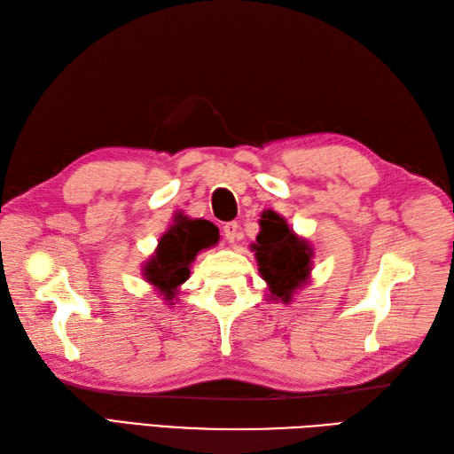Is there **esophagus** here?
<instances>
[{
    "mask_svg": "<svg viewBox=\"0 0 454 454\" xmlns=\"http://www.w3.org/2000/svg\"><path fill=\"white\" fill-rule=\"evenodd\" d=\"M223 231H224V238L228 243H234L239 239V224L238 223H226Z\"/></svg>",
    "mask_w": 454,
    "mask_h": 454,
    "instance_id": "34e87169",
    "label": "esophagus"
}]
</instances>
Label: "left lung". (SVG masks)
<instances>
[{
	"label": "left lung",
	"instance_id": "obj_1",
	"mask_svg": "<svg viewBox=\"0 0 454 454\" xmlns=\"http://www.w3.org/2000/svg\"><path fill=\"white\" fill-rule=\"evenodd\" d=\"M257 243L251 249L259 262V272L269 286L270 297L289 303L294 292L307 284L312 266L310 243L295 236L280 215H262Z\"/></svg>",
	"mask_w": 454,
	"mask_h": 454
}]
</instances>
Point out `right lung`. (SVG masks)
I'll use <instances>...</instances> for the list:
<instances>
[{
  "label": "right lung",
  "mask_w": 454,
  "mask_h": 454,
  "mask_svg": "<svg viewBox=\"0 0 454 454\" xmlns=\"http://www.w3.org/2000/svg\"><path fill=\"white\" fill-rule=\"evenodd\" d=\"M218 228L208 220H192L178 215L174 224L160 236L151 259L142 266L145 280L159 289L167 301L178 294V287L190 278V264L197 253L215 246ZM174 305V303H172Z\"/></svg>",
  "instance_id": "1"
}]
</instances>
